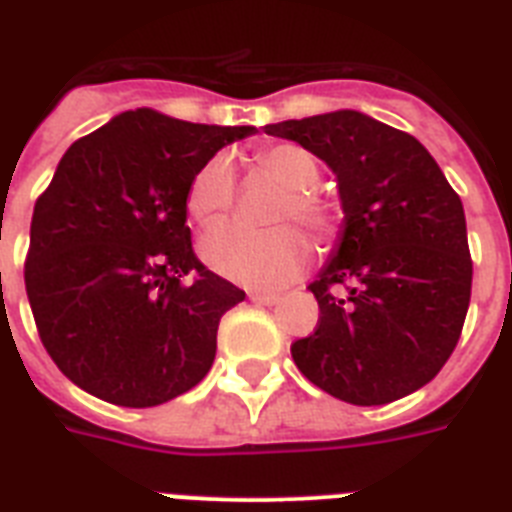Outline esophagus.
<instances>
[{"mask_svg": "<svg viewBox=\"0 0 512 512\" xmlns=\"http://www.w3.org/2000/svg\"><path fill=\"white\" fill-rule=\"evenodd\" d=\"M249 300L257 305H276L281 297L276 292H249Z\"/></svg>", "mask_w": 512, "mask_h": 512, "instance_id": "obj_1", "label": "esophagus"}]
</instances>
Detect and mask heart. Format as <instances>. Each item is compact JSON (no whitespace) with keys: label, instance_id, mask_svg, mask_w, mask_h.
<instances>
[{"label":"heart","instance_id":"1","mask_svg":"<svg viewBox=\"0 0 512 512\" xmlns=\"http://www.w3.org/2000/svg\"><path fill=\"white\" fill-rule=\"evenodd\" d=\"M257 172L273 177L284 191L273 199V228H247L239 223L215 225L201 239V257L225 279L255 289H276L295 281L308 265L311 244L303 231L284 220L303 223L319 239L337 231V207L316 188L319 162L297 143H271L252 154ZM236 201V177L225 156H212L193 172L185 207L196 223H215Z\"/></svg>","mask_w":512,"mask_h":512}]
</instances>
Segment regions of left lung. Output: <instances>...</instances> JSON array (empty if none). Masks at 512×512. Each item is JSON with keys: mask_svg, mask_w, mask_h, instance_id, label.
<instances>
[{"mask_svg": "<svg viewBox=\"0 0 512 512\" xmlns=\"http://www.w3.org/2000/svg\"><path fill=\"white\" fill-rule=\"evenodd\" d=\"M265 132L324 159L345 209L340 249L308 287L319 324L292 342L297 369L356 406L409 396L441 372L468 316L473 260L460 196L420 140L358 111Z\"/></svg>", "mask_w": 512, "mask_h": 512, "instance_id": "1", "label": "left lung"}]
</instances>
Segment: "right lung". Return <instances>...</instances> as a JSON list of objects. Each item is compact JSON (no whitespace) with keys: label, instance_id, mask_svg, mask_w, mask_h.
Segmentation results:
<instances>
[{"label":"right lung","instance_id":"obj_1","mask_svg":"<svg viewBox=\"0 0 512 512\" xmlns=\"http://www.w3.org/2000/svg\"><path fill=\"white\" fill-rule=\"evenodd\" d=\"M252 132L138 108L60 159L34 204L23 276L39 340L74 385L143 409L204 380L220 316L244 289L196 257L185 191Z\"/></svg>","mask_w":512,"mask_h":512}]
</instances>
